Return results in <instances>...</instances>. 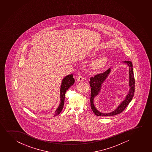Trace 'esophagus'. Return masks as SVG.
<instances>
[{
	"label": "esophagus",
	"instance_id": "34e87169",
	"mask_svg": "<svg viewBox=\"0 0 152 152\" xmlns=\"http://www.w3.org/2000/svg\"><path fill=\"white\" fill-rule=\"evenodd\" d=\"M84 80V78L82 75H79L77 78V81L78 82H82Z\"/></svg>",
	"mask_w": 152,
	"mask_h": 152
}]
</instances>
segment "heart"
<instances>
[{
  "instance_id": "heart-1",
  "label": "heart",
  "mask_w": 152,
  "mask_h": 152,
  "mask_svg": "<svg viewBox=\"0 0 152 152\" xmlns=\"http://www.w3.org/2000/svg\"><path fill=\"white\" fill-rule=\"evenodd\" d=\"M96 54V52L94 51L92 53V55L94 56ZM107 61V58L106 56H102L94 60L93 62L92 65L95 69H99L103 67Z\"/></svg>"
}]
</instances>
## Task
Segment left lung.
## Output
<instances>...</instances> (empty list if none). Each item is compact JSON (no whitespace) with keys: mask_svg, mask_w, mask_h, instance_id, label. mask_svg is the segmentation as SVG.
Segmentation results:
<instances>
[{"mask_svg":"<svg viewBox=\"0 0 152 152\" xmlns=\"http://www.w3.org/2000/svg\"><path fill=\"white\" fill-rule=\"evenodd\" d=\"M127 64L129 66V86L130 87L129 91L128 94L125 97L124 100L123 101L118 108L113 111V112L110 113H104L99 111L96 107H95L94 104V99L95 97L99 94V92L101 91V87L103 83L104 82L105 79H106L107 77H108L109 73L110 72V68L107 69L104 72L100 74H98L95 75L90 78V81L89 82L91 88V98H90V103H91V108L93 112L97 116H113L116 114H119L124 111L126 107L127 106L131 101L132 100V97L134 96V87H135V81H134V75L133 72V66L132 63L131 61H125L123 62Z\"/></svg>","mask_w":152,"mask_h":152,"instance_id":"left-lung-1","label":"left lung"}]
</instances>
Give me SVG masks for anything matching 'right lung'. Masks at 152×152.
Returning a JSON list of instances; mask_svg holds the SVG:
<instances>
[{
  "mask_svg": "<svg viewBox=\"0 0 152 152\" xmlns=\"http://www.w3.org/2000/svg\"><path fill=\"white\" fill-rule=\"evenodd\" d=\"M75 83V79L73 78V74L65 76L62 81L61 83V88H60V103L59 107H58L57 110L55 112L54 116H56L60 114L61 111L63 109L64 103V99H65V94L66 91L71 86Z\"/></svg>",
  "mask_w": 152,
  "mask_h": 152,
  "instance_id": "obj_1",
  "label": "right lung"
}]
</instances>
